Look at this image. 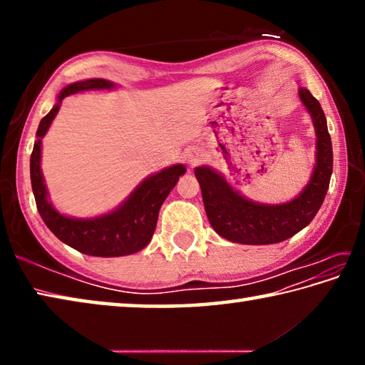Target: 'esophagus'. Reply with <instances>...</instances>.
Returning <instances> with one entry per match:
<instances>
[{
    "label": "esophagus",
    "mask_w": 365,
    "mask_h": 365,
    "mask_svg": "<svg viewBox=\"0 0 365 365\" xmlns=\"http://www.w3.org/2000/svg\"><path fill=\"white\" fill-rule=\"evenodd\" d=\"M202 159H205V154H202L200 150H193V151H190V153H188V158H187L188 164H191V165L200 164Z\"/></svg>",
    "instance_id": "1"
}]
</instances>
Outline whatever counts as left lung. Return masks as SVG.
Wrapping results in <instances>:
<instances>
[{
	"mask_svg": "<svg viewBox=\"0 0 365 365\" xmlns=\"http://www.w3.org/2000/svg\"><path fill=\"white\" fill-rule=\"evenodd\" d=\"M299 98L312 117L317 135V153L311 180L294 200L283 205H261L246 200L219 172L207 165L195 169L207 219L214 230L228 242L242 245L280 243L311 224L322 206L333 170L331 140L320 103L306 88H299Z\"/></svg>",
	"mask_w": 365,
	"mask_h": 365,
	"instance_id": "left-lung-1",
	"label": "left lung"
}]
</instances>
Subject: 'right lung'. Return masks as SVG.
Listing matches in <instances>:
<instances>
[{"instance_id": "obj_1", "label": "right lung", "mask_w": 365, "mask_h": 365, "mask_svg": "<svg viewBox=\"0 0 365 365\" xmlns=\"http://www.w3.org/2000/svg\"><path fill=\"white\" fill-rule=\"evenodd\" d=\"M114 83L104 78H88L83 82L67 85L61 90L58 103L40 120L36 130V141L30 156V180L36 202V209L43 222L61 242L69 245L83 255L98 257H119L138 252L151 242L156 230L159 209L170 190L175 187L180 175L185 174V165L175 164L148 177L133 193L113 212L93 219H73L58 212L48 201V191L40 169L41 138L61 108L66 96L88 90H110Z\"/></svg>"}]
</instances>
